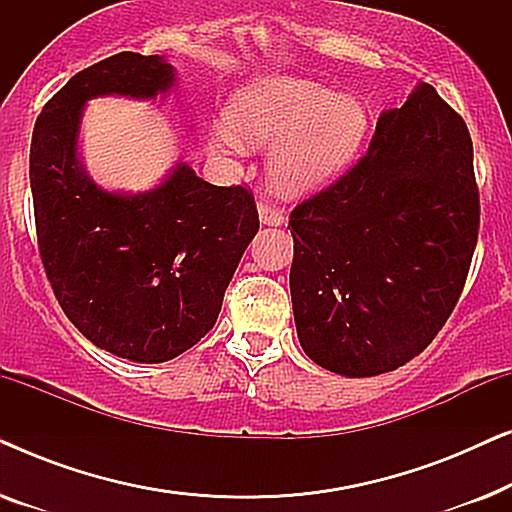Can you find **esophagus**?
<instances>
[{
    "label": "esophagus",
    "instance_id": "esophagus-1",
    "mask_svg": "<svg viewBox=\"0 0 512 512\" xmlns=\"http://www.w3.org/2000/svg\"><path fill=\"white\" fill-rule=\"evenodd\" d=\"M258 219L265 226H279V223H284V212L275 205H270L268 200H261L258 202Z\"/></svg>",
    "mask_w": 512,
    "mask_h": 512
}]
</instances>
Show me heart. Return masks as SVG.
Returning a JSON list of instances; mask_svg holds the SVG:
<instances>
[{
    "instance_id": "1",
    "label": "heart",
    "mask_w": 512,
    "mask_h": 512,
    "mask_svg": "<svg viewBox=\"0 0 512 512\" xmlns=\"http://www.w3.org/2000/svg\"><path fill=\"white\" fill-rule=\"evenodd\" d=\"M230 118L254 144L277 142L270 177L284 193L312 191L338 174L368 132V114L356 97L296 76L254 81L235 97ZM236 131L230 125L216 128V144L242 156L249 146Z\"/></svg>"
}]
</instances>
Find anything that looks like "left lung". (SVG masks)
<instances>
[{
	"instance_id": "left-lung-1",
	"label": "left lung",
	"mask_w": 512,
	"mask_h": 512,
	"mask_svg": "<svg viewBox=\"0 0 512 512\" xmlns=\"http://www.w3.org/2000/svg\"><path fill=\"white\" fill-rule=\"evenodd\" d=\"M291 300L321 368L373 377L415 359L445 326L478 244L473 142L429 83L384 111L368 151L300 202Z\"/></svg>"
}]
</instances>
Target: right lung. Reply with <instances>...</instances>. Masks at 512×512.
<instances>
[{
	"label": "right lung",
	"instance_id": "right-lung-1",
	"mask_svg": "<svg viewBox=\"0 0 512 512\" xmlns=\"http://www.w3.org/2000/svg\"><path fill=\"white\" fill-rule=\"evenodd\" d=\"M172 86L160 55H111L46 102L30 146L37 244L55 298L93 345L137 363L170 361L212 331L258 233L249 188L214 186L186 163L137 195L104 191L83 170L76 142L88 100H151Z\"/></svg>",
	"mask_w": 512,
	"mask_h": 512
}]
</instances>
